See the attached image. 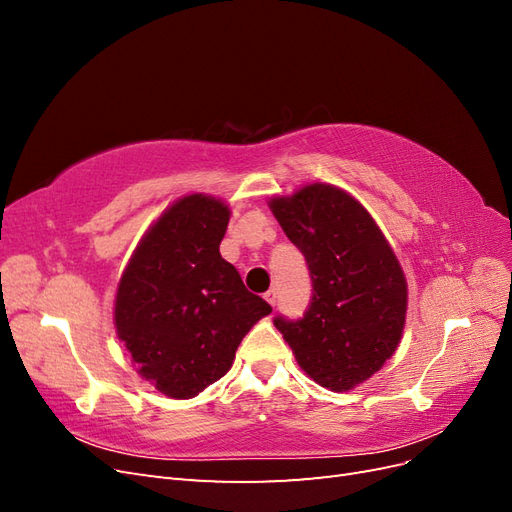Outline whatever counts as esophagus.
Wrapping results in <instances>:
<instances>
[{
	"mask_svg": "<svg viewBox=\"0 0 512 512\" xmlns=\"http://www.w3.org/2000/svg\"><path fill=\"white\" fill-rule=\"evenodd\" d=\"M265 299L275 307V303H277V290H275V288L267 290V292H265Z\"/></svg>",
	"mask_w": 512,
	"mask_h": 512,
	"instance_id": "34e87169",
	"label": "esophagus"
}]
</instances>
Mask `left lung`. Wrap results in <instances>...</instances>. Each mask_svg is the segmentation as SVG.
Returning a JSON list of instances; mask_svg holds the SVG:
<instances>
[{
    "mask_svg": "<svg viewBox=\"0 0 512 512\" xmlns=\"http://www.w3.org/2000/svg\"><path fill=\"white\" fill-rule=\"evenodd\" d=\"M286 237L305 256L312 301L303 318L275 316L309 378L350 391L391 359L406 324L408 286L361 203L327 183L271 200Z\"/></svg>",
    "mask_w": 512,
    "mask_h": 512,
    "instance_id": "obj_1",
    "label": "left lung"
}]
</instances>
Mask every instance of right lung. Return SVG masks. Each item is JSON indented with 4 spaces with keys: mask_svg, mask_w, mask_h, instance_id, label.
I'll use <instances>...</instances> for the list:
<instances>
[{
    "mask_svg": "<svg viewBox=\"0 0 512 512\" xmlns=\"http://www.w3.org/2000/svg\"><path fill=\"white\" fill-rule=\"evenodd\" d=\"M230 211L185 196L149 228L117 288L115 327L136 371L168 397L190 399L220 380L245 333L271 305L220 254Z\"/></svg>",
    "mask_w": 512,
    "mask_h": 512,
    "instance_id": "add662e5",
    "label": "right lung"
}]
</instances>
